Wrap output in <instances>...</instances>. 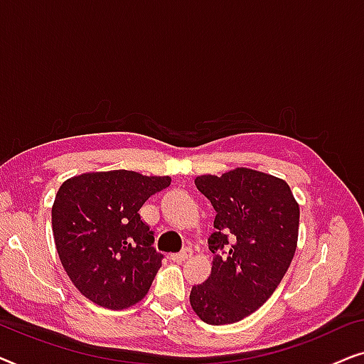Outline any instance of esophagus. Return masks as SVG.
I'll return each mask as SVG.
<instances>
[{"mask_svg": "<svg viewBox=\"0 0 364 364\" xmlns=\"http://www.w3.org/2000/svg\"><path fill=\"white\" fill-rule=\"evenodd\" d=\"M191 257H192V250L191 248H186V250H182L181 253H173L172 260L177 263H182V262H187Z\"/></svg>", "mask_w": 364, "mask_h": 364, "instance_id": "obj_1", "label": "esophagus"}]
</instances>
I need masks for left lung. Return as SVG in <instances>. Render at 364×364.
Masks as SVG:
<instances>
[{"instance_id":"obj_1","label":"left lung","mask_w":364,"mask_h":364,"mask_svg":"<svg viewBox=\"0 0 364 364\" xmlns=\"http://www.w3.org/2000/svg\"><path fill=\"white\" fill-rule=\"evenodd\" d=\"M196 186L217 215L208 237L210 277L192 288L191 306L208 325H230L280 285L296 252L300 205L283 178L248 167L198 176Z\"/></svg>"}]
</instances>
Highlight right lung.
I'll list each match as a JSON object with an SVG mask.
<instances>
[{
	"label": "right lung",
	"mask_w": 364,
	"mask_h": 364,
	"mask_svg": "<svg viewBox=\"0 0 364 364\" xmlns=\"http://www.w3.org/2000/svg\"><path fill=\"white\" fill-rule=\"evenodd\" d=\"M168 176L86 172L64 181L51 208L56 250L74 287L92 303L124 310L147 295L162 267L139 210Z\"/></svg>",
	"instance_id": "right-lung-1"
}]
</instances>
